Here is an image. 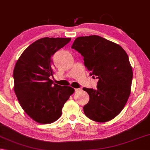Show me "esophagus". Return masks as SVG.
Returning a JSON list of instances; mask_svg holds the SVG:
<instances>
[{
  "label": "esophagus",
  "instance_id": "obj_1",
  "mask_svg": "<svg viewBox=\"0 0 150 150\" xmlns=\"http://www.w3.org/2000/svg\"><path fill=\"white\" fill-rule=\"evenodd\" d=\"M81 91V88H77V89H75V91L76 92H80Z\"/></svg>",
  "mask_w": 150,
  "mask_h": 150
}]
</instances>
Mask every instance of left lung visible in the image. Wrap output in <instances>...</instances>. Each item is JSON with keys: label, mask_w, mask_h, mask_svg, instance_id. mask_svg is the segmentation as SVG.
Here are the masks:
<instances>
[{"label": "left lung", "mask_w": 150, "mask_h": 150, "mask_svg": "<svg viewBox=\"0 0 150 150\" xmlns=\"http://www.w3.org/2000/svg\"><path fill=\"white\" fill-rule=\"evenodd\" d=\"M72 48L81 53L90 74L98 79L96 89L83 88L89 95L83 106L85 115L100 123L114 119L125 107L131 91L132 69L125 51L97 35L76 38Z\"/></svg>", "instance_id": "1"}]
</instances>
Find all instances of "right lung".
Returning a JSON list of instances; mask_svg holds the SVG:
<instances>
[{"label": "right lung", "mask_w": 150, "mask_h": 150, "mask_svg": "<svg viewBox=\"0 0 150 150\" xmlns=\"http://www.w3.org/2000/svg\"><path fill=\"white\" fill-rule=\"evenodd\" d=\"M70 38L45 37L25 50L13 70V89L24 112L36 122H55L74 89L53 83L52 57Z\"/></svg>", "instance_id": "right-lung-1"}]
</instances>
